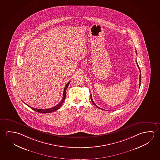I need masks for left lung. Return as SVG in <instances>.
I'll list each match as a JSON object with an SVG mask.
<instances>
[{
  "label": "left lung",
  "instance_id": "8db88e82",
  "mask_svg": "<svg viewBox=\"0 0 160 160\" xmlns=\"http://www.w3.org/2000/svg\"><path fill=\"white\" fill-rule=\"evenodd\" d=\"M137 66H138V67L139 70V72H140V73H141V70H140V68H139L138 65V63H137ZM141 75L140 74V75H139V87H140V86H141ZM90 98H91V100H92V103H93V104L95 105V106H96L98 108H99V109H102V110H104V109H102V108H100L98 107V106H97L95 104V102H93V100H92V95H90Z\"/></svg>",
  "mask_w": 160,
  "mask_h": 160
}]
</instances>
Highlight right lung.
I'll list each match as a JSON object with an SVG mask.
<instances>
[{"label":"right lung","mask_w":160,"mask_h":160,"mask_svg":"<svg viewBox=\"0 0 160 160\" xmlns=\"http://www.w3.org/2000/svg\"><path fill=\"white\" fill-rule=\"evenodd\" d=\"M70 81H69L68 83L66 85L65 87V88H64L62 99L61 100V101L60 102H59L58 104H57V105L55 106V107H53V108H50V109H37V108H32L31 107H30V106H28V105H28L29 107L31 108L32 109H33V110H34V111H36V112H38V113H51V112H55V111L58 110V109H60V108L61 107V105H62V104H63L64 100L65 99L66 92V90H67L68 88V85L70 84Z\"/></svg>","instance_id":"obj_1"}]
</instances>
